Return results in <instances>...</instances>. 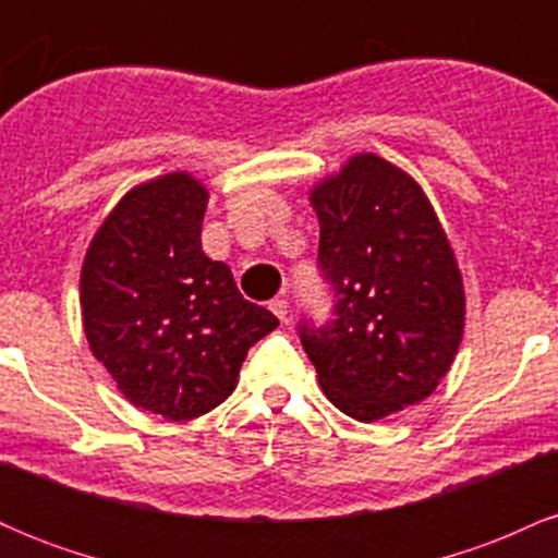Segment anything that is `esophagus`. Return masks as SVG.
I'll list each match as a JSON object with an SVG mask.
<instances>
[{
  "instance_id": "esophagus-1",
  "label": "esophagus",
  "mask_w": 558,
  "mask_h": 558,
  "mask_svg": "<svg viewBox=\"0 0 558 558\" xmlns=\"http://www.w3.org/2000/svg\"><path fill=\"white\" fill-rule=\"evenodd\" d=\"M270 310H272V315L280 319V323H288V301L286 299H272Z\"/></svg>"
}]
</instances>
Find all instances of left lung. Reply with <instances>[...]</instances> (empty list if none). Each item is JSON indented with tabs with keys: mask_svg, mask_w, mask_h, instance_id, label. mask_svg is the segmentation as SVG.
I'll list each match as a JSON object with an SVG mask.
<instances>
[{
	"mask_svg": "<svg viewBox=\"0 0 558 558\" xmlns=\"http://www.w3.org/2000/svg\"><path fill=\"white\" fill-rule=\"evenodd\" d=\"M312 207L332 319L301 315V345L343 414L383 420L427 399L451 367L464 330L462 275L427 196L386 159H349L312 191Z\"/></svg>",
	"mask_w": 558,
	"mask_h": 558,
	"instance_id": "1",
	"label": "left lung"
}]
</instances>
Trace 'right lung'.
<instances>
[{
    "mask_svg": "<svg viewBox=\"0 0 558 558\" xmlns=\"http://www.w3.org/2000/svg\"><path fill=\"white\" fill-rule=\"evenodd\" d=\"M207 191L185 172L138 185L114 207L81 272L83 328L123 396L165 420H194L233 393L248 349L278 317L202 252Z\"/></svg>",
    "mask_w": 558,
    "mask_h": 558,
    "instance_id": "add662e5",
    "label": "right lung"
}]
</instances>
